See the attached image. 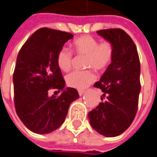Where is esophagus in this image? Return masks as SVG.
Wrapping results in <instances>:
<instances>
[{
    "mask_svg": "<svg viewBox=\"0 0 157 157\" xmlns=\"http://www.w3.org/2000/svg\"><path fill=\"white\" fill-rule=\"evenodd\" d=\"M78 93L80 96H82L83 95V93H84V91H83V90H79Z\"/></svg>",
    "mask_w": 157,
    "mask_h": 157,
    "instance_id": "esophagus-1",
    "label": "esophagus"
}]
</instances>
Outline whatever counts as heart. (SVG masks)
<instances>
[{"mask_svg":"<svg viewBox=\"0 0 157 157\" xmlns=\"http://www.w3.org/2000/svg\"><path fill=\"white\" fill-rule=\"evenodd\" d=\"M72 49L77 55H86L85 66L102 71L111 65L114 56V48L109 40L99 42L91 35H83L72 43ZM56 61L59 68L68 71L71 68L73 54L67 48H62L57 54ZM95 74L91 70L75 71L66 75V84L72 88L84 89L94 82Z\"/></svg>","mask_w":157,"mask_h":157,"instance_id":"1","label":"heart"}]
</instances>
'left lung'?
Listing matches in <instances>:
<instances>
[{"mask_svg":"<svg viewBox=\"0 0 157 157\" xmlns=\"http://www.w3.org/2000/svg\"><path fill=\"white\" fill-rule=\"evenodd\" d=\"M99 35L113 44L114 56L99 82L102 102L89 112L92 127L106 137H114L130 126L138 110L140 92V63L137 48L121 29H102Z\"/></svg>","mask_w":157,"mask_h":157,"instance_id":"8db88e82","label":"left lung"}]
</instances>
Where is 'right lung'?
<instances>
[{"instance_id":"1","label":"right lung","mask_w":157,"mask_h":157,"mask_svg":"<svg viewBox=\"0 0 157 157\" xmlns=\"http://www.w3.org/2000/svg\"><path fill=\"white\" fill-rule=\"evenodd\" d=\"M73 37L70 33L42 28L29 37L17 55L13 73L16 112L34 133L48 134L58 128L70 104L79 98L76 89L64 88L65 82L56 61L58 52ZM51 89L62 93L49 97Z\"/></svg>"}]
</instances>
